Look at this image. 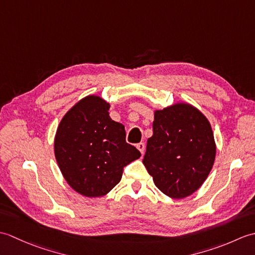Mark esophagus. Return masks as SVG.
Masks as SVG:
<instances>
[{"label": "esophagus", "mask_w": 255, "mask_h": 255, "mask_svg": "<svg viewBox=\"0 0 255 255\" xmlns=\"http://www.w3.org/2000/svg\"><path fill=\"white\" fill-rule=\"evenodd\" d=\"M137 149L140 151V152H141V154H143V153H144V149H145V144H144V142H140V143H138V144H137Z\"/></svg>", "instance_id": "esophagus-1"}]
</instances>
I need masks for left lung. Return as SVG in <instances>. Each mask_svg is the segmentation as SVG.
<instances>
[{
	"instance_id": "1",
	"label": "left lung",
	"mask_w": 255,
	"mask_h": 255,
	"mask_svg": "<svg viewBox=\"0 0 255 255\" xmlns=\"http://www.w3.org/2000/svg\"><path fill=\"white\" fill-rule=\"evenodd\" d=\"M152 128L142 160L148 173L166 196H189L203 185L215 162L208 119L193 105L176 103L154 112Z\"/></svg>"
}]
</instances>
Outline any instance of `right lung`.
<instances>
[{
    "mask_svg": "<svg viewBox=\"0 0 255 255\" xmlns=\"http://www.w3.org/2000/svg\"><path fill=\"white\" fill-rule=\"evenodd\" d=\"M110 104L97 95L79 101L59 124L55 156L64 180L86 197H101L121 182L124 166L140 158L126 142L124 125L110 117Z\"/></svg>",
    "mask_w": 255,
    "mask_h": 255,
    "instance_id": "right-lung-1",
    "label": "right lung"
}]
</instances>
